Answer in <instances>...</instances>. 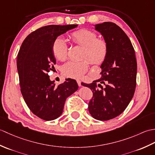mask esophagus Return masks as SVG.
<instances>
[{
  "instance_id": "34e87169",
  "label": "esophagus",
  "mask_w": 155,
  "mask_h": 155,
  "mask_svg": "<svg viewBox=\"0 0 155 155\" xmlns=\"http://www.w3.org/2000/svg\"><path fill=\"white\" fill-rule=\"evenodd\" d=\"M77 84L79 87L81 86V81L80 80H77Z\"/></svg>"
}]
</instances>
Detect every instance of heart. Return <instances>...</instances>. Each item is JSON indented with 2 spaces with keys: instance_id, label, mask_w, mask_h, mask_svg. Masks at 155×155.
Here are the masks:
<instances>
[{
  "instance_id": "1",
  "label": "heart",
  "mask_w": 155,
  "mask_h": 155,
  "mask_svg": "<svg viewBox=\"0 0 155 155\" xmlns=\"http://www.w3.org/2000/svg\"><path fill=\"white\" fill-rule=\"evenodd\" d=\"M71 37L76 43L83 45L84 50L83 58H87L91 63L99 64L103 62L108 54V45L103 39L97 38L94 32L81 29L72 32ZM52 52L58 61L66 60L68 55L67 41L62 37L55 39L52 44ZM88 69V62L86 60L71 61L64 64L62 72L65 77L72 78H80Z\"/></svg>"
}]
</instances>
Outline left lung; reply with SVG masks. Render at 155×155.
I'll return each instance as SVG.
<instances>
[{
	"label": "left lung",
	"instance_id": "1",
	"mask_svg": "<svg viewBox=\"0 0 155 155\" xmlns=\"http://www.w3.org/2000/svg\"><path fill=\"white\" fill-rule=\"evenodd\" d=\"M108 45V54L101 65V77L91 84H81L93 93L88 111L98 120H108L120 114L135 91L137 64L129 38L115 23L94 25ZM105 87L103 88L101 84Z\"/></svg>",
	"mask_w": 155,
	"mask_h": 155
}]
</instances>
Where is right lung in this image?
Wrapping results in <instances>:
<instances>
[{
  "label": "right lung",
  "mask_w": 155,
  "mask_h": 155,
  "mask_svg": "<svg viewBox=\"0 0 155 155\" xmlns=\"http://www.w3.org/2000/svg\"><path fill=\"white\" fill-rule=\"evenodd\" d=\"M77 25H48L28 35L17 56V70L21 91L29 109L45 120L61 115L65 101L78 89L75 80L67 78L55 86L47 74L53 71L56 59L52 44L58 36L77 27Z\"/></svg>",
  "instance_id": "right-lung-1"
}]
</instances>
